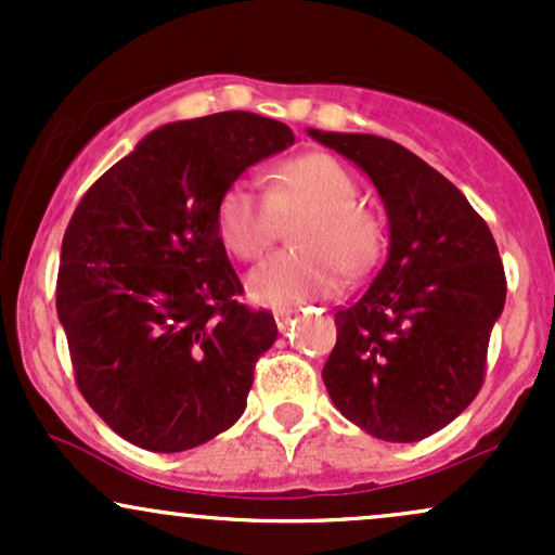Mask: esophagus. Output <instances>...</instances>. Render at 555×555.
Masks as SVG:
<instances>
[{
	"mask_svg": "<svg viewBox=\"0 0 555 555\" xmlns=\"http://www.w3.org/2000/svg\"><path fill=\"white\" fill-rule=\"evenodd\" d=\"M292 315H295V310H289V308H282V310H276V313H273V318H276V326H279V331H286V328H289Z\"/></svg>",
	"mask_w": 555,
	"mask_h": 555,
	"instance_id": "1",
	"label": "esophagus"
}]
</instances>
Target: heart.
Returning <instances> with one entry per match:
<instances>
[{
    "label": "heart",
    "instance_id": "obj_1",
    "mask_svg": "<svg viewBox=\"0 0 555 555\" xmlns=\"http://www.w3.org/2000/svg\"><path fill=\"white\" fill-rule=\"evenodd\" d=\"M308 216L297 229L302 250H284L247 276L253 302L284 308L334 295L341 271L365 276L384 247L378 221L360 208V188L328 154L286 158L269 175V190L237 180L216 206V229L234 256L258 260L279 240L284 219Z\"/></svg>",
    "mask_w": 555,
    "mask_h": 555
}]
</instances>
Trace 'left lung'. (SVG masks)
Here are the masks:
<instances>
[{
  "label": "left lung",
  "instance_id": "8db88e82",
  "mask_svg": "<svg viewBox=\"0 0 555 555\" xmlns=\"http://www.w3.org/2000/svg\"><path fill=\"white\" fill-rule=\"evenodd\" d=\"M371 177L388 256L336 313L323 384L336 410L380 441L412 443L460 417L486 380L506 276L482 216L441 171L388 138L308 130Z\"/></svg>",
  "mask_w": 555,
  "mask_h": 555
}]
</instances>
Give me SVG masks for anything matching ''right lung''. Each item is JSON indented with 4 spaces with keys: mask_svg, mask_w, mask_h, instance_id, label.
<instances>
[{
    "mask_svg": "<svg viewBox=\"0 0 555 555\" xmlns=\"http://www.w3.org/2000/svg\"><path fill=\"white\" fill-rule=\"evenodd\" d=\"M284 122L221 112L149 132L69 219L56 315L75 384L125 441L175 454L232 428L276 321L240 302L216 229L224 190L289 149Z\"/></svg>",
    "mask_w": 555,
    "mask_h": 555,
    "instance_id": "obj_1",
    "label": "right lung"
}]
</instances>
